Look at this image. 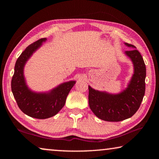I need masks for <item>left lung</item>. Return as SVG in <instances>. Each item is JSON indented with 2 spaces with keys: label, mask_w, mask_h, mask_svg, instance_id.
Segmentation results:
<instances>
[{
  "label": "left lung",
  "mask_w": 159,
  "mask_h": 159,
  "mask_svg": "<svg viewBox=\"0 0 159 159\" xmlns=\"http://www.w3.org/2000/svg\"><path fill=\"white\" fill-rule=\"evenodd\" d=\"M134 50L125 51L133 64L134 72L127 88L117 94L93 89L88 85L90 109L97 117L106 121H121L133 116L138 111L145 93L146 66L141 54L133 45L125 43Z\"/></svg>",
  "instance_id": "1"
}]
</instances>
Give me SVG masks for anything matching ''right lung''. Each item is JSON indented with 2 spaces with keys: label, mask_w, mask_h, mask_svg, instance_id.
<instances>
[{
  "label": "right lung",
  "mask_w": 159,
  "mask_h": 159,
  "mask_svg": "<svg viewBox=\"0 0 159 159\" xmlns=\"http://www.w3.org/2000/svg\"><path fill=\"white\" fill-rule=\"evenodd\" d=\"M46 41V38L39 39L21 54L15 63L11 81L12 92L19 108L29 116L39 119H45L57 114L64 106L67 95L76 83V80H70L48 92L41 93L34 92L28 87L24 75L25 66L34 52Z\"/></svg>",
  "instance_id": "1"
}]
</instances>
